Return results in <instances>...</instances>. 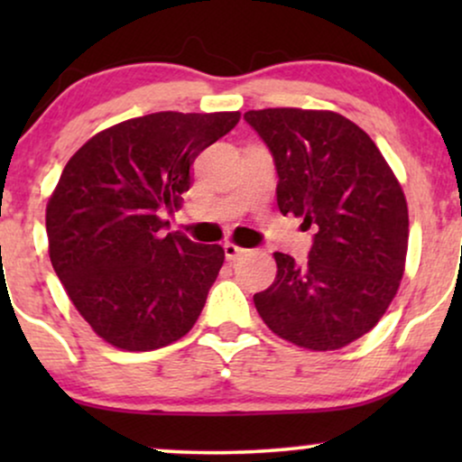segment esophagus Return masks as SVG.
Returning a JSON list of instances; mask_svg holds the SVG:
<instances>
[{
	"mask_svg": "<svg viewBox=\"0 0 462 462\" xmlns=\"http://www.w3.org/2000/svg\"><path fill=\"white\" fill-rule=\"evenodd\" d=\"M223 248H225V258H226V261H237L239 256H244L245 252H248V250L239 248V245L231 244V242H226V244L223 245Z\"/></svg>",
	"mask_w": 462,
	"mask_h": 462,
	"instance_id": "obj_1",
	"label": "esophagus"
}]
</instances>
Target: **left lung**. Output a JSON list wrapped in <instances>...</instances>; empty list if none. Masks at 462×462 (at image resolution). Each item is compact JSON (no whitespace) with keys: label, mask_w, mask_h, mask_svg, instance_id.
Instances as JSON below:
<instances>
[{"label":"left lung","mask_w":462,"mask_h":462,"mask_svg":"<svg viewBox=\"0 0 462 462\" xmlns=\"http://www.w3.org/2000/svg\"><path fill=\"white\" fill-rule=\"evenodd\" d=\"M273 155L282 214L313 226L309 261L275 252V282L254 294L277 337L334 351L378 324L400 288L408 206L393 170L365 132L334 111L244 113Z\"/></svg>","instance_id":"1"}]
</instances>
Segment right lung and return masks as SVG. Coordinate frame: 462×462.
<instances>
[{
  "instance_id": "obj_1",
  "label": "right lung",
  "mask_w": 462,
  "mask_h": 462,
  "mask_svg": "<svg viewBox=\"0 0 462 462\" xmlns=\"http://www.w3.org/2000/svg\"><path fill=\"white\" fill-rule=\"evenodd\" d=\"M239 113L162 111L92 136L62 170L46 208L50 261L92 330L153 351L191 330L225 261L220 245L166 233L201 151Z\"/></svg>"
}]
</instances>
